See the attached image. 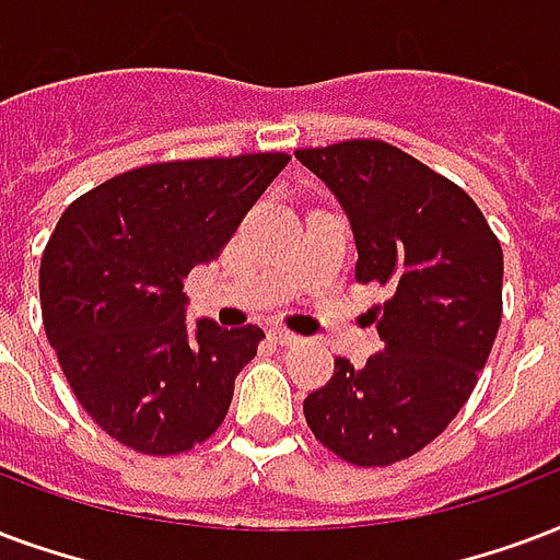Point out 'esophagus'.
<instances>
[{
  "instance_id": "1",
  "label": "esophagus",
  "mask_w": 560,
  "mask_h": 560,
  "mask_svg": "<svg viewBox=\"0 0 560 560\" xmlns=\"http://www.w3.org/2000/svg\"><path fill=\"white\" fill-rule=\"evenodd\" d=\"M270 337L279 343V347H296L299 337L293 335V331H288V328H272Z\"/></svg>"
}]
</instances>
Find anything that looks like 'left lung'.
<instances>
[{
  "mask_svg": "<svg viewBox=\"0 0 560 560\" xmlns=\"http://www.w3.org/2000/svg\"><path fill=\"white\" fill-rule=\"evenodd\" d=\"M355 237V279L390 299L373 311L384 349L305 399L323 446L358 467L411 458L476 387L502 319V246L458 185L382 140L299 149Z\"/></svg>",
  "mask_w": 560,
  "mask_h": 560,
  "instance_id": "8db88e82",
  "label": "left lung"
}]
</instances>
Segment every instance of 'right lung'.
Wrapping results in <instances>:
<instances>
[{
    "mask_svg": "<svg viewBox=\"0 0 560 560\" xmlns=\"http://www.w3.org/2000/svg\"><path fill=\"white\" fill-rule=\"evenodd\" d=\"M288 161L138 166L61 213L40 261L43 326L81 408L122 446L178 455L225 420L264 331L187 326L185 279L220 255Z\"/></svg>",
    "mask_w": 560,
    "mask_h": 560,
    "instance_id": "obj_1",
    "label": "right lung"
}]
</instances>
